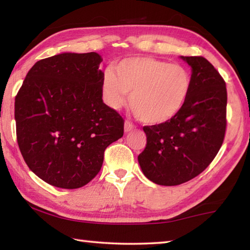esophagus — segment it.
<instances>
[{
  "mask_svg": "<svg viewBox=\"0 0 250 250\" xmlns=\"http://www.w3.org/2000/svg\"><path fill=\"white\" fill-rule=\"evenodd\" d=\"M134 129V125L131 124L130 121H125V132H129V131Z\"/></svg>",
  "mask_w": 250,
  "mask_h": 250,
  "instance_id": "obj_1",
  "label": "esophagus"
}]
</instances>
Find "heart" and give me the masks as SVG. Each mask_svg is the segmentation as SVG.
<instances>
[{"instance_id":"b5f03b06","label":"heart","mask_w":250,"mask_h":250,"mask_svg":"<svg viewBox=\"0 0 250 250\" xmlns=\"http://www.w3.org/2000/svg\"><path fill=\"white\" fill-rule=\"evenodd\" d=\"M104 103L113 109L125 104L126 94L134 115L146 124H162L183 108L192 89V76L186 67L150 57L121 61L104 71Z\"/></svg>"}]
</instances>
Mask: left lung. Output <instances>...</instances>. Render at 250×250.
Instances as JSON below:
<instances>
[{
  "label": "left lung",
  "mask_w": 250,
  "mask_h": 250,
  "mask_svg": "<svg viewBox=\"0 0 250 250\" xmlns=\"http://www.w3.org/2000/svg\"><path fill=\"white\" fill-rule=\"evenodd\" d=\"M192 68V89L172 119L143 126L146 146L138 156L141 170L155 184L173 186L194 179L209 166L226 131V83L202 56H181Z\"/></svg>",
  "instance_id": "1"
}]
</instances>
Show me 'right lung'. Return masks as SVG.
Returning <instances> with one entry per match:
<instances>
[{
	"mask_svg": "<svg viewBox=\"0 0 250 250\" xmlns=\"http://www.w3.org/2000/svg\"><path fill=\"white\" fill-rule=\"evenodd\" d=\"M103 58L62 53L41 59L15 97L16 138L29 170L53 186L79 188L98 174L125 120L103 101Z\"/></svg>",
	"mask_w": 250,
	"mask_h": 250,
	"instance_id": "obj_1",
	"label": "right lung"
}]
</instances>
